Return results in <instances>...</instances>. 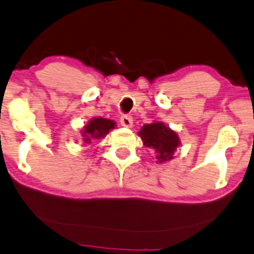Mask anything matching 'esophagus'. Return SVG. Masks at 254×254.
<instances>
[{"mask_svg":"<svg viewBox=\"0 0 254 254\" xmlns=\"http://www.w3.org/2000/svg\"><path fill=\"white\" fill-rule=\"evenodd\" d=\"M120 122H121V126H124V127L130 128L133 126V119H132V116H129V115L122 116L121 120H120Z\"/></svg>","mask_w":254,"mask_h":254,"instance_id":"obj_1","label":"esophagus"}]
</instances>
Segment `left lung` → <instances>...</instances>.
Returning a JSON list of instances; mask_svg holds the SVG:
<instances>
[{
  "label": "left lung",
  "instance_id": "obj_1",
  "mask_svg": "<svg viewBox=\"0 0 254 254\" xmlns=\"http://www.w3.org/2000/svg\"><path fill=\"white\" fill-rule=\"evenodd\" d=\"M138 134L143 140L144 145L155 150L157 154L156 159L160 163L173 159L174 151L181 144L178 134L170 127L165 126L162 122L145 125L141 127Z\"/></svg>",
  "mask_w": 254,
  "mask_h": 254
}]
</instances>
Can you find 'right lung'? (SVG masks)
I'll list each match as a JSON object with an SVG mask.
<instances>
[{
    "mask_svg": "<svg viewBox=\"0 0 254 254\" xmlns=\"http://www.w3.org/2000/svg\"><path fill=\"white\" fill-rule=\"evenodd\" d=\"M115 122L113 120H106L103 117H95L92 119L86 126L83 127L82 130V140L84 143L89 144L95 139L104 138L110 129L115 128Z\"/></svg>",
    "mask_w": 254,
    "mask_h": 254,
    "instance_id": "obj_1",
    "label": "right lung"
}]
</instances>
